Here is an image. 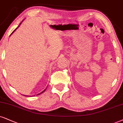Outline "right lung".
Returning <instances> with one entry per match:
<instances>
[{"label":"right lung","instance_id":"obj_1","mask_svg":"<svg viewBox=\"0 0 123 123\" xmlns=\"http://www.w3.org/2000/svg\"><path fill=\"white\" fill-rule=\"evenodd\" d=\"M21 23H22V22H21ZM21 23H20V25H19V26H18V27H17V28H16V29H15V30H14V31H13L12 32V33H11V34H12V33H13V32H14V31H15V30H16V29H17V28H18V27H19L20 26V24H21ZM45 89H44V91H42V92H40V93L37 94V95H40V94H41V93H43V92H44V91H45Z\"/></svg>","mask_w":123,"mask_h":123}]
</instances>
